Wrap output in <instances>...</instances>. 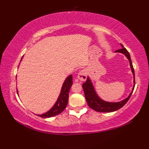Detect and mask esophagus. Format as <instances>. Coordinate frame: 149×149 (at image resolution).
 Returning <instances> with one entry per match:
<instances>
[{"label": "esophagus", "mask_w": 149, "mask_h": 149, "mask_svg": "<svg viewBox=\"0 0 149 149\" xmlns=\"http://www.w3.org/2000/svg\"><path fill=\"white\" fill-rule=\"evenodd\" d=\"M87 78V73L85 70L80 71L77 75V79L81 81H84L86 80Z\"/></svg>", "instance_id": "34e87169"}]
</instances>
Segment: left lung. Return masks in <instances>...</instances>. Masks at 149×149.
I'll use <instances>...</instances> for the list:
<instances>
[{"label": "left lung", "instance_id": "obj_1", "mask_svg": "<svg viewBox=\"0 0 149 149\" xmlns=\"http://www.w3.org/2000/svg\"><path fill=\"white\" fill-rule=\"evenodd\" d=\"M120 45H121L122 49L116 50L115 52H119L123 54H124L126 58L129 60V65H130V67L131 68V72L132 73V74H133L134 77V86L132 87V91L126 99L116 102H107V101L102 100L101 98L99 97V95H98L95 90L93 83L91 82L90 78L88 76L86 81L83 84V88L84 92L85 99H86V102L89 107H91V109H93V110L96 111L101 113H109L115 111L121 108V107H122L126 103H127V102L129 99V98L131 97L132 92H133L135 86L134 70L133 68V66H132V64L131 56L127 49L124 48L122 44H120Z\"/></svg>", "mask_w": 149, "mask_h": 149}]
</instances>
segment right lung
I'll return each instance as SVG.
<instances>
[{
  "label": "right lung",
  "instance_id": "obj_1",
  "mask_svg": "<svg viewBox=\"0 0 149 149\" xmlns=\"http://www.w3.org/2000/svg\"><path fill=\"white\" fill-rule=\"evenodd\" d=\"M22 58H23V56H22V58L21 59V61ZM72 84H73L72 75H70L69 76H68L66 78L64 83H63L61 92H60L58 99L57 100L56 103L54 104V105L52 106V108L50 110H49L47 112L42 114V115H36L42 117V118H50V117L56 116L61 113H62L65 109V107L68 104V93ZM17 94L18 95V91L17 89Z\"/></svg>",
  "mask_w": 149,
  "mask_h": 149
}]
</instances>
